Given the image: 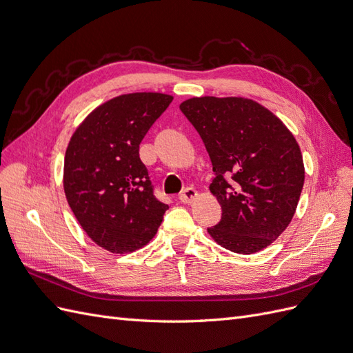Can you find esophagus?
I'll list each match as a JSON object with an SVG mask.
<instances>
[{
    "mask_svg": "<svg viewBox=\"0 0 353 353\" xmlns=\"http://www.w3.org/2000/svg\"><path fill=\"white\" fill-rule=\"evenodd\" d=\"M197 199V191L193 187H187L183 193L179 194V200L183 203H193Z\"/></svg>",
    "mask_w": 353,
    "mask_h": 353,
    "instance_id": "obj_1",
    "label": "esophagus"
}]
</instances>
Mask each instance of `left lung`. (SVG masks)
Instances as JSON below:
<instances>
[{
	"label": "left lung",
	"mask_w": 353,
	"mask_h": 353,
	"mask_svg": "<svg viewBox=\"0 0 353 353\" xmlns=\"http://www.w3.org/2000/svg\"><path fill=\"white\" fill-rule=\"evenodd\" d=\"M179 109L201 137L215 172L209 188L222 216L208 228L210 237L240 254L265 249L290 223L303 188L293 134L249 99L196 97Z\"/></svg>",
	"instance_id": "obj_1"
}]
</instances>
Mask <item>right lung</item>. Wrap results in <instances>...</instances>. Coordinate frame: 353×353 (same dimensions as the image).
Listing matches in <instances>:
<instances>
[{
  "label": "right lung",
  "mask_w": 353,
  "mask_h": 353,
  "mask_svg": "<svg viewBox=\"0 0 353 353\" xmlns=\"http://www.w3.org/2000/svg\"><path fill=\"white\" fill-rule=\"evenodd\" d=\"M174 97L159 92L119 95L88 114L70 138L63 185L88 237L112 253L150 241L168 205L156 199L140 144Z\"/></svg>",
  "instance_id": "1"
}]
</instances>
